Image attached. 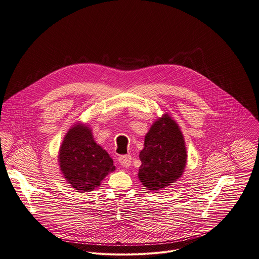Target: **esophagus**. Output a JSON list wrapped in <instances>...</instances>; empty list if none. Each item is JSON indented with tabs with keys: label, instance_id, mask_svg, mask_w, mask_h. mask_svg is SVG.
I'll list each match as a JSON object with an SVG mask.
<instances>
[{
	"label": "esophagus",
	"instance_id": "1",
	"mask_svg": "<svg viewBox=\"0 0 259 259\" xmlns=\"http://www.w3.org/2000/svg\"><path fill=\"white\" fill-rule=\"evenodd\" d=\"M131 156L130 155H123V156H120L119 157V162L120 164L125 167V168H128L130 165H131Z\"/></svg>",
	"mask_w": 259,
	"mask_h": 259
}]
</instances>
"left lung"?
<instances>
[{
  "instance_id": "8db88e82",
  "label": "left lung",
  "mask_w": 259,
  "mask_h": 259,
  "mask_svg": "<svg viewBox=\"0 0 259 259\" xmlns=\"http://www.w3.org/2000/svg\"><path fill=\"white\" fill-rule=\"evenodd\" d=\"M139 159L138 178L150 191L163 190L181 176L187 151L182 133L171 117L165 115L151 127Z\"/></svg>"
}]
</instances>
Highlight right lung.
Wrapping results in <instances>:
<instances>
[{"instance_id":"obj_1","label":"right lung","mask_w":259,"mask_h":259,"mask_svg":"<svg viewBox=\"0 0 259 259\" xmlns=\"http://www.w3.org/2000/svg\"><path fill=\"white\" fill-rule=\"evenodd\" d=\"M59 165L68 183L78 192H90L115 170L109 155L98 145L91 130L82 125L69 129L59 152Z\"/></svg>"}]
</instances>
